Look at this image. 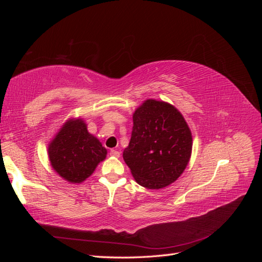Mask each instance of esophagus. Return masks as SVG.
<instances>
[{"mask_svg":"<svg viewBox=\"0 0 262 262\" xmlns=\"http://www.w3.org/2000/svg\"><path fill=\"white\" fill-rule=\"evenodd\" d=\"M110 156H113V157H120V152H119V150H117V149H112L110 150Z\"/></svg>","mask_w":262,"mask_h":262,"instance_id":"esophagus-1","label":"esophagus"}]
</instances>
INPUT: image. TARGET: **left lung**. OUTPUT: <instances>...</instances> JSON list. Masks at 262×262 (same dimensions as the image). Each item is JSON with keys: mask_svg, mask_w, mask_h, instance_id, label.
Returning <instances> with one entry per match:
<instances>
[{"mask_svg": "<svg viewBox=\"0 0 262 262\" xmlns=\"http://www.w3.org/2000/svg\"><path fill=\"white\" fill-rule=\"evenodd\" d=\"M191 150V131L172 105L147 99L137 108L123 160L139 185L161 189L172 184L186 169Z\"/></svg>", "mask_w": 262, "mask_h": 262, "instance_id": "1", "label": "left lung"}]
</instances>
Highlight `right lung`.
I'll use <instances>...</instances> for the list:
<instances>
[{"mask_svg": "<svg viewBox=\"0 0 262 262\" xmlns=\"http://www.w3.org/2000/svg\"><path fill=\"white\" fill-rule=\"evenodd\" d=\"M52 168L71 184L89 178L106 158L107 149L87 131L83 119H69L48 146Z\"/></svg>", "mask_w": 262, "mask_h": 262, "instance_id": "1", "label": "right lung"}]
</instances>
